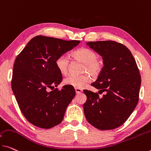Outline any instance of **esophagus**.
<instances>
[{"mask_svg":"<svg viewBox=\"0 0 151 151\" xmlns=\"http://www.w3.org/2000/svg\"><path fill=\"white\" fill-rule=\"evenodd\" d=\"M75 90H76V94H80L81 92H82V90L80 88H75Z\"/></svg>","mask_w":151,"mask_h":151,"instance_id":"34e87169","label":"esophagus"}]
</instances>
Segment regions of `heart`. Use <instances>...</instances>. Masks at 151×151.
Segmentation results:
<instances>
[{"instance_id": "obj_1", "label": "heart", "mask_w": 151, "mask_h": 151, "mask_svg": "<svg viewBox=\"0 0 151 151\" xmlns=\"http://www.w3.org/2000/svg\"><path fill=\"white\" fill-rule=\"evenodd\" d=\"M72 56L76 59L80 60L85 63L84 71H87L92 76H96L103 69V63L99 60L98 55L94 50L88 48H81L72 52ZM56 66L59 72L65 75L68 73L69 58L66 55H61L56 59ZM88 74L81 76H69L64 80V83L76 88H82L90 82Z\"/></svg>"}]
</instances>
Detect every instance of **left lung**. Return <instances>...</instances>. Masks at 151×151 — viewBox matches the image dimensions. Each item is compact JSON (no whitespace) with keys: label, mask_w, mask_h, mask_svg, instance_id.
Returning <instances> with one entry per match:
<instances>
[{"label":"left lung","mask_w":151,"mask_h":151,"mask_svg":"<svg viewBox=\"0 0 151 151\" xmlns=\"http://www.w3.org/2000/svg\"><path fill=\"white\" fill-rule=\"evenodd\" d=\"M86 45L103 58L104 67L91 85L105 94L100 98L97 93L83 90L87 97L83 105L85 117L101 130L117 128L128 119L138 104L141 77L137 64L130 50L122 44L109 40Z\"/></svg>","instance_id":"8db88e82"}]
</instances>
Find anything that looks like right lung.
Masks as SVG:
<instances>
[{
	"instance_id": "obj_1",
	"label": "right lung",
	"mask_w": 151,
	"mask_h": 151,
	"mask_svg": "<svg viewBox=\"0 0 151 151\" xmlns=\"http://www.w3.org/2000/svg\"><path fill=\"white\" fill-rule=\"evenodd\" d=\"M80 42L37 36L16 57L11 87L21 111L34 126L49 129L63 119L75 89L68 85L61 90L48 89L58 86L63 80L56 66L57 58Z\"/></svg>"
}]
</instances>
